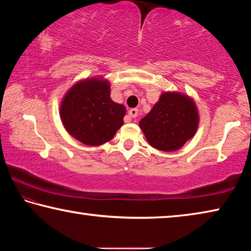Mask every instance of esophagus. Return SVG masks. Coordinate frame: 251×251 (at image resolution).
Wrapping results in <instances>:
<instances>
[{
    "instance_id": "1",
    "label": "esophagus",
    "mask_w": 251,
    "mask_h": 251,
    "mask_svg": "<svg viewBox=\"0 0 251 251\" xmlns=\"http://www.w3.org/2000/svg\"><path fill=\"white\" fill-rule=\"evenodd\" d=\"M137 115H138V109L137 108H130L129 110H128V117L130 118H136L137 117Z\"/></svg>"
}]
</instances>
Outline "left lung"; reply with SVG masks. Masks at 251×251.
I'll return each instance as SVG.
<instances>
[{
	"mask_svg": "<svg viewBox=\"0 0 251 251\" xmlns=\"http://www.w3.org/2000/svg\"><path fill=\"white\" fill-rule=\"evenodd\" d=\"M197 106L188 95L164 92L139 127L156 150L176 151L193 138L198 128Z\"/></svg>",
	"mask_w": 251,
	"mask_h": 251,
	"instance_id": "8db88e82",
	"label": "left lung"
}]
</instances>
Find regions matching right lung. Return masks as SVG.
<instances>
[{"label": "right lung", "mask_w": 251, "mask_h": 251, "mask_svg": "<svg viewBox=\"0 0 251 251\" xmlns=\"http://www.w3.org/2000/svg\"><path fill=\"white\" fill-rule=\"evenodd\" d=\"M126 108L110 99L107 79L78 80L63 97L59 116L67 133L88 146L110 141L124 124Z\"/></svg>", "instance_id": "1"}]
</instances>
